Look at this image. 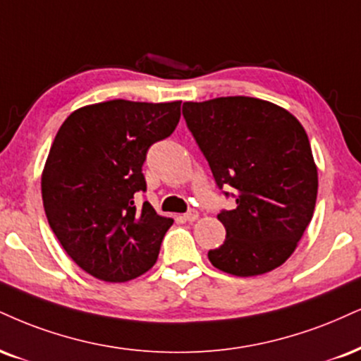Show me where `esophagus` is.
<instances>
[{
  "instance_id": "obj_1",
  "label": "esophagus",
  "mask_w": 361,
  "mask_h": 361,
  "mask_svg": "<svg viewBox=\"0 0 361 361\" xmlns=\"http://www.w3.org/2000/svg\"><path fill=\"white\" fill-rule=\"evenodd\" d=\"M183 219L186 220V222H195V220L198 219V212L197 210H188L183 215Z\"/></svg>"
}]
</instances>
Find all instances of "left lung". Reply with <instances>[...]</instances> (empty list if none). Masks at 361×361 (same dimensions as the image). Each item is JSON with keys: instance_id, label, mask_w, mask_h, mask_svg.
I'll use <instances>...</instances> for the list:
<instances>
[{"instance_id": "obj_1", "label": "left lung", "mask_w": 361, "mask_h": 361, "mask_svg": "<svg viewBox=\"0 0 361 361\" xmlns=\"http://www.w3.org/2000/svg\"><path fill=\"white\" fill-rule=\"evenodd\" d=\"M183 117L220 190L237 207L222 210L227 230L208 250L216 269L237 277L279 267L296 250L312 219L318 169L301 123L276 104L254 97L185 102Z\"/></svg>"}]
</instances>
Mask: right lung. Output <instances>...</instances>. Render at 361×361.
Here are the masks:
<instances>
[{
	"mask_svg": "<svg viewBox=\"0 0 361 361\" xmlns=\"http://www.w3.org/2000/svg\"><path fill=\"white\" fill-rule=\"evenodd\" d=\"M181 102L116 99L72 112L60 126L42 175L47 220L71 259L106 282L136 279L154 266L171 219L149 203L142 164L171 136Z\"/></svg>",
	"mask_w": 361,
	"mask_h": 361,
	"instance_id": "1",
	"label": "right lung"
}]
</instances>
